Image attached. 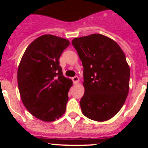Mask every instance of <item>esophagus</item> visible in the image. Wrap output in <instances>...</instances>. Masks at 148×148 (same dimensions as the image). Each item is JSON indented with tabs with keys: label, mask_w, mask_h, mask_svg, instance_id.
Returning a JSON list of instances; mask_svg holds the SVG:
<instances>
[{
	"label": "esophagus",
	"mask_w": 148,
	"mask_h": 148,
	"mask_svg": "<svg viewBox=\"0 0 148 148\" xmlns=\"http://www.w3.org/2000/svg\"><path fill=\"white\" fill-rule=\"evenodd\" d=\"M72 81H73V82H74V84H77L79 83V78L78 77H77V76H76V77H73Z\"/></svg>",
	"instance_id": "34e87169"
}]
</instances>
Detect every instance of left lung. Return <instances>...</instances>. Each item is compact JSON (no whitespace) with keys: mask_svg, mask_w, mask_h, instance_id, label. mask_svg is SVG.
I'll list each match as a JSON object with an SVG mask.
<instances>
[{"mask_svg":"<svg viewBox=\"0 0 148 148\" xmlns=\"http://www.w3.org/2000/svg\"><path fill=\"white\" fill-rule=\"evenodd\" d=\"M71 43L84 67L82 112L90 120H110L129 92L130 71L125 53L116 41L99 34L75 38Z\"/></svg>","mask_w":148,"mask_h":148,"instance_id":"8db88e82","label":"left lung"}]
</instances>
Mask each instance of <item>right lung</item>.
<instances>
[{"label": "right lung", "instance_id": "1", "mask_svg": "<svg viewBox=\"0 0 148 148\" xmlns=\"http://www.w3.org/2000/svg\"><path fill=\"white\" fill-rule=\"evenodd\" d=\"M70 42L45 34L26 48L18 68L21 98L28 111L44 122L58 120L65 113L72 80L66 78L59 58Z\"/></svg>", "mask_w": 148, "mask_h": 148}]
</instances>
